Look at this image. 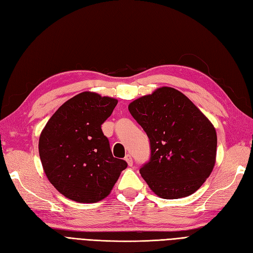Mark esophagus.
Instances as JSON below:
<instances>
[{"label":"esophagus","mask_w":253,"mask_h":253,"mask_svg":"<svg viewBox=\"0 0 253 253\" xmlns=\"http://www.w3.org/2000/svg\"><path fill=\"white\" fill-rule=\"evenodd\" d=\"M125 160H126V163L128 164L129 167H131L133 165V161H132V158H131L130 155H127V156L125 157Z\"/></svg>","instance_id":"1"}]
</instances>
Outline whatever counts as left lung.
<instances>
[{
  "instance_id": "8db88e82",
  "label": "left lung",
  "mask_w": 253,
  "mask_h": 253,
  "mask_svg": "<svg viewBox=\"0 0 253 253\" xmlns=\"http://www.w3.org/2000/svg\"><path fill=\"white\" fill-rule=\"evenodd\" d=\"M151 142V159L140 169L163 199L196 192L215 167L217 133L211 122L179 90L163 86L129 103Z\"/></svg>"
}]
</instances>
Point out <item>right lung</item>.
Listing matches in <instances>:
<instances>
[{
    "mask_svg": "<svg viewBox=\"0 0 253 253\" xmlns=\"http://www.w3.org/2000/svg\"><path fill=\"white\" fill-rule=\"evenodd\" d=\"M118 99L83 92L56 110L43 127L38 151L49 182L64 197L96 203L108 197L125 160L114 158L101 125Z\"/></svg>",
    "mask_w": 253,
    "mask_h": 253,
    "instance_id": "1",
    "label": "right lung"
}]
</instances>
